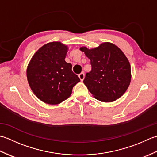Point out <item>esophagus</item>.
<instances>
[{
	"mask_svg": "<svg viewBox=\"0 0 157 157\" xmlns=\"http://www.w3.org/2000/svg\"><path fill=\"white\" fill-rule=\"evenodd\" d=\"M78 77L80 78V79H81V81H82L83 79L85 78V73L84 72H81V74H79Z\"/></svg>",
	"mask_w": 157,
	"mask_h": 157,
	"instance_id": "esophagus-1",
	"label": "esophagus"
}]
</instances>
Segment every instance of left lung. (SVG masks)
<instances>
[{
    "label": "left lung",
    "mask_w": 157,
    "mask_h": 157,
    "mask_svg": "<svg viewBox=\"0 0 157 157\" xmlns=\"http://www.w3.org/2000/svg\"><path fill=\"white\" fill-rule=\"evenodd\" d=\"M80 50L91 61V70L83 82L94 97L112 102L122 96L132 79L130 63L122 51L109 42L91 49L82 47Z\"/></svg>",
    "instance_id": "obj_1"
}]
</instances>
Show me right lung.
<instances>
[{
  "instance_id": "right-lung-1",
  "label": "right lung",
  "mask_w": 157,
  "mask_h": 157,
  "mask_svg": "<svg viewBox=\"0 0 157 157\" xmlns=\"http://www.w3.org/2000/svg\"><path fill=\"white\" fill-rule=\"evenodd\" d=\"M68 47L61 42L44 44L34 54L27 67L28 84L34 95L44 103L56 105L68 99L80 82L65 61Z\"/></svg>"
}]
</instances>
